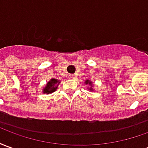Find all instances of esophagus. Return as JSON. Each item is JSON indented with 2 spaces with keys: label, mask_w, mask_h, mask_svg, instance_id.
Listing matches in <instances>:
<instances>
[{
  "label": "esophagus",
  "mask_w": 148,
  "mask_h": 148,
  "mask_svg": "<svg viewBox=\"0 0 148 148\" xmlns=\"http://www.w3.org/2000/svg\"><path fill=\"white\" fill-rule=\"evenodd\" d=\"M69 77L71 78V79H73V78L75 77V75H74V74H70V75H69Z\"/></svg>",
  "instance_id": "obj_1"
}]
</instances>
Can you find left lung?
I'll list each match as a JSON object with an SVG mask.
<instances>
[{
  "instance_id": "1",
  "label": "left lung",
  "mask_w": 148,
  "mask_h": 148,
  "mask_svg": "<svg viewBox=\"0 0 148 148\" xmlns=\"http://www.w3.org/2000/svg\"><path fill=\"white\" fill-rule=\"evenodd\" d=\"M86 85H87V84H89V85H90V86H91V87H90L89 90H91V91H93V83H92L91 82H90V81H89V80H86Z\"/></svg>"
}]
</instances>
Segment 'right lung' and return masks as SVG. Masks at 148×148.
<instances>
[{"mask_svg": "<svg viewBox=\"0 0 148 148\" xmlns=\"http://www.w3.org/2000/svg\"><path fill=\"white\" fill-rule=\"evenodd\" d=\"M59 83H60V82L58 79H56V78H51L47 83L45 88L43 89L42 93L48 94V93H51L53 92H55V90L58 89V86L59 85Z\"/></svg>", "mask_w": 148, "mask_h": 148, "instance_id": "obj_1", "label": "right lung"}]
</instances>
